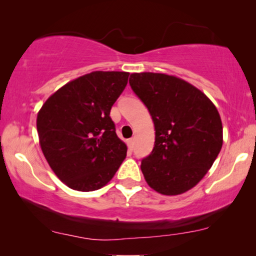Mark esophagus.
I'll return each mask as SVG.
<instances>
[{
  "label": "esophagus",
  "mask_w": 256,
  "mask_h": 256,
  "mask_svg": "<svg viewBox=\"0 0 256 256\" xmlns=\"http://www.w3.org/2000/svg\"><path fill=\"white\" fill-rule=\"evenodd\" d=\"M127 146H128V149L130 150V152H132V148H134V140H132V138H129L128 141H127Z\"/></svg>",
  "instance_id": "obj_1"
}]
</instances>
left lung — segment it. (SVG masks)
I'll list each match as a JSON object with an SVG mask.
<instances>
[{
    "label": "left lung",
    "mask_w": 256,
    "mask_h": 256,
    "mask_svg": "<svg viewBox=\"0 0 256 256\" xmlns=\"http://www.w3.org/2000/svg\"><path fill=\"white\" fill-rule=\"evenodd\" d=\"M129 84L156 132L152 152L142 160L143 176L158 194H184L208 174L222 149L218 110L202 90L177 76L132 73Z\"/></svg>",
    "instance_id": "left-lung-1"
}]
</instances>
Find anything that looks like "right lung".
I'll use <instances>...</instances> for the list:
<instances>
[{
	"mask_svg": "<svg viewBox=\"0 0 256 256\" xmlns=\"http://www.w3.org/2000/svg\"><path fill=\"white\" fill-rule=\"evenodd\" d=\"M128 72L96 71L52 94L37 115L42 152L68 188L94 191L114 177L127 156L110 114Z\"/></svg>",
	"mask_w": 256,
	"mask_h": 256,
	"instance_id": "right-lung-1",
	"label": "right lung"
}]
</instances>
